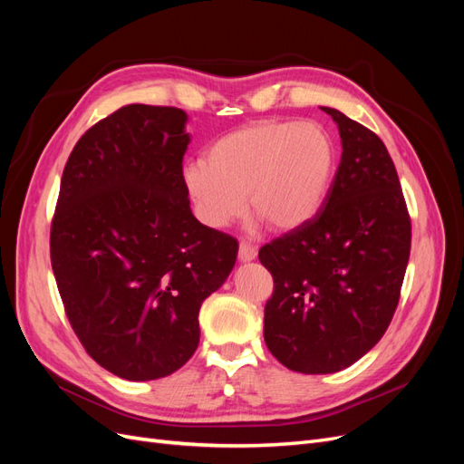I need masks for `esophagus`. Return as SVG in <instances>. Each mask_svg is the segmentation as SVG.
I'll list each match as a JSON object with an SVG mask.
<instances>
[{"mask_svg":"<svg viewBox=\"0 0 464 464\" xmlns=\"http://www.w3.org/2000/svg\"><path fill=\"white\" fill-rule=\"evenodd\" d=\"M237 257H240V261H254L257 257V247L251 246L247 242H242L240 244V249H237Z\"/></svg>","mask_w":464,"mask_h":464,"instance_id":"34e87169","label":"esophagus"}]
</instances>
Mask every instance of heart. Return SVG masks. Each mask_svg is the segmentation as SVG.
<instances>
[{"mask_svg":"<svg viewBox=\"0 0 464 464\" xmlns=\"http://www.w3.org/2000/svg\"><path fill=\"white\" fill-rule=\"evenodd\" d=\"M336 145L317 121L261 120L220 137L207 162H188L181 181L195 215L224 228L249 208L275 230H296L325 205Z\"/></svg>","mask_w":464,"mask_h":464,"instance_id":"b5f03b06","label":"heart"}]
</instances>
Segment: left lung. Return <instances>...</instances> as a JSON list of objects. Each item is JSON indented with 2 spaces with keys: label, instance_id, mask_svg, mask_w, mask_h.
Returning <instances> with one entry per match:
<instances>
[{
  "label": "left lung",
  "instance_id": "left-lung-1",
  "mask_svg": "<svg viewBox=\"0 0 464 464\" xmlns=\"http://www.w3.org/2000/svg\"><path fill=\"white\" fill-rule=\"evenodd\" d=\"M343 143L325 205L305 227L259 249L275 290L265 344L292 372L334 373L379 343L401 298L411 217L389 152L334 108Z\"/></svg>",
  "mask_w": 464,
  "mask_h": 464
}]
</instances>
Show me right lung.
Masks as SVG:
<instances>
[{
  "label": "right lung",
  "mask_w": 464,
  "mask_h": 464,
  "mask_svg": "<svg viewBox=\"0 0 464 464\" xmlns=\"http://www.w3.org/2000/svg\"><path fill=\"white\" fill-rule=\"evenodd\" d=\"M188 114L130 104L69 154L50 232L55 283L87 354L130 382L174 373L237 242L193 217L181 181Z\"/></svg>",
  "instance_id": "right-lung-1"
}]
</instances>
